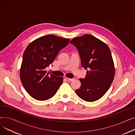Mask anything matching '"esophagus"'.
Returning <instances> with one entry per match:
<instances>
[{
	"mask_svg": "<svg viewBox=\"0 0 135 135\" xmlns=\"http://www.w3.org/2000/svg\"><path fill=\"white\" fill-rule=\"evenodd\" d=\"M74 79V78H72V79H71V78H67V80H68V82L72 81H73Z\"/></svg>",
	"mask_w": 135,
	"mask_h": 135,
	"instance_id": "obj_1",
	"label": "esophagus"
}]
</instances>
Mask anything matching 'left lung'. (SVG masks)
<instances>
[{"label": "left lung", "mask_w": 135, "mask_h": 135, "mask_svg": "<svg viewBox=\"0 0 135 135\" xmlns=\"http://www.w3.org/2000/svg\"><path fill=\"white\" fill-rule=\"evenodd\" d=\"M76 47L83 67L87 75L80 79L81 86L75 90L82 100L95 101L101 98L111 85L115 75L112 54L108 45L90 34L73 39L70 42Z\"/></svg>", "instance_id": "1"}]
</instances>
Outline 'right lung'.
Returning <instances> with one entry per match:
<instances>
[{
    "instance_id": "right-lung-1",
    "label": "right lung",
    "mask_w": 135,
    "mask_h": 135,
    "mask_svg": "<svg viewBox=\"0 0 135 135\" xmlns=\"http://www.w3.org/2000/svg\"><path fill=\"white\" fill-rule=\"evenodd\" d=\"M69 39L52 34L35 39L26 47L20 70L21 81L32 97L39 101L53 97L63 83V77L49 74L45 68L60 51L69 44Z\"/></svg>"
}]
</instances>
